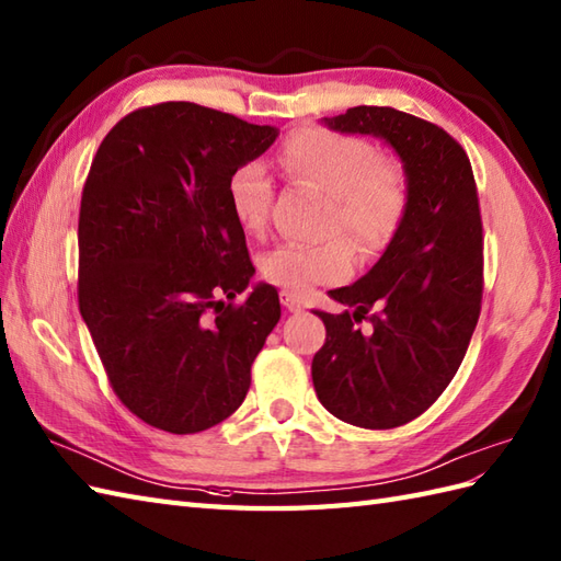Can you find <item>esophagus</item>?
<instances>
[{"mask_svg":"<svg viewBox=\"0 0 561 561\" xmlns=\"http://www.w3.org/2000/svg\"><path fill=\"white\" fill-rule=\"evenodd\" d=\"M282 306H284L286 310H291V312H301V310H304V304L298 301L296 296L286 294V291H282Z\"/></svg>","mask_w":561,"mask_h":561,"instance_id":"1","label":"esophagus"}]
</instances>
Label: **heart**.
I'll return each mask as SVG.
<instances>
[{"label": "heart", "mask_w": 561, "mask_h": 561, "mask_svg": "<svg viewBox=\"0 0 561 561\" xmlns=\"http://www.w3.org/2000/svg\"><path fill=\"white\" fill-rule=\"evenodd\" d=\"M279 164L286 176L330 195L324 229L346 236L363 260L380 257L397 241L409 217L411 179L401 162L380 158L370 140L324 126H301L284 138ZM227 191L239 225L251 233L263 231L275 201V181L267 169L257 162L241 164ZM345 240L277 245L260 260V272L282 291L306 296L312 286L351 275L354 250Z\"/></svg>", "instance_id": "heart-1"}]
</instances>
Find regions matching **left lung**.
<instances>
[{"label": "left lung", "instance_id": "obj_1", "mask_svg": "<svg viewBox=\"0 0 561 561\" xmlns=\"http://www.w3.org/2000/svg\"><path fill=\"white\" fill-rule=\"evenodd\" d=\"M336 131L385 138L411 179L409 217L366 277L330 296L312 385L336 419L389 430L445 392L471 344L483 301V219L466 150L445 128L392 107H351ZM368 321L366 329L359 324Z\"/></svg>", "mask_w": 561, "mask_h": 561}]
</instances>
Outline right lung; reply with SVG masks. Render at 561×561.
<instances>
[{
    "label": "right lung",
    "instance_id": "1",
    "mask_svg": "<svg viewBox=\"0 0 561 561\" xmlns=\"http://www.w3.org/2000/svg\"><path fill=\"white\" fill-rule=\"evenodd\" d=\"M277 128L195 102L128 112L90 164L78 213V310L124 407L193 435L237 411L282 308L245 301L253 263L229 179Z\"/></svg>",
    "mask_w": 561,
    "mask_h": 561
}]
</instances>
